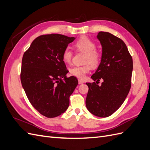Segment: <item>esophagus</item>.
<instances>
[{
    "mask_svg": "<svg viewBox=\"0 0 150 150\" xmlns=\"http://www.w3.org/2000/svg\"><path fill=\"white\" fill-rule=\"evenodd\" d=\"M84 83V81L83 80H81V79H79L78 80V83L79 84H83Z\"/></svg>",
    "mask_w": 150,
    "mask_h": 150,
    "instance_id": "esophagus-1",
    "label": "esophagus"
}]
</instances>
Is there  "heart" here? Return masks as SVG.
I'll return each mask as SVG.
<instances>
[{
  "mask_svg": "<svg viewBox=\"0 0 150 150\" xmlns=\"http://www.w3.org/2000/svg\"><path fill=\"white\" fill-rule=\"evenodd\" d=\"M76 47L79 51L86 53L84 62L86 64L82 66H74L69 69L71 75L79 79H84L91 69L90 64L93 67L98 65L100 61V55L96 51L95 43L88 38H80L75 44ZM62 60L65 63L69 64L72 57V52L69 47L64 49L62 54Z\"/></svg>",
  "mask_w": 150,
  "mask_h": 150,
  "instance_id": "obj_1",
  "label": "heart"
}]
</instances>
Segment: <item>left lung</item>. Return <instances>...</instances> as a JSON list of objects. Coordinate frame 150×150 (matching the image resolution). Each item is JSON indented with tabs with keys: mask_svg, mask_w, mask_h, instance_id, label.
Wrapping results in <instances>:
<instances>
[{
	"mask_svg": "<svg viewBox=\"0 0 150 150\" xmlns=\"http://www.w3.org/2000/svg\"><path fill=\"white\" fill-rule=\"evenodd\" d=\"M102 46L101 61L87 83L86 106L93 115L106 117L113 114L125 101L131 88L133 59L123 40L106 32L97 35ZM103 82L100 86L99 81Z\"/></svg>",
	"mask_w": 150,
	"mask_h": 150,
	"instance_id": "1",
	"label": "left lung"
}]
</instances>
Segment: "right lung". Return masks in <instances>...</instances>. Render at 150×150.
Segmentation results:
<instances>
[{"label":"right lung","instance_id":"right-lung-1","mask_svg":"<svg viewBox=\"0 0 150 150\" xmlns=\"http://www.w3.org/2000/svg\"><path fill=\"white\" fill-rule=\"evenodd\" d=\"M74 37L51 34L35 38L24 52L21 81L29 102L47 117L64 112L69 97L78 84L74 76L67 78L68 71L62 54Z\"/></svg>","mask_w":150,"mask_h":150}]
</instances>
